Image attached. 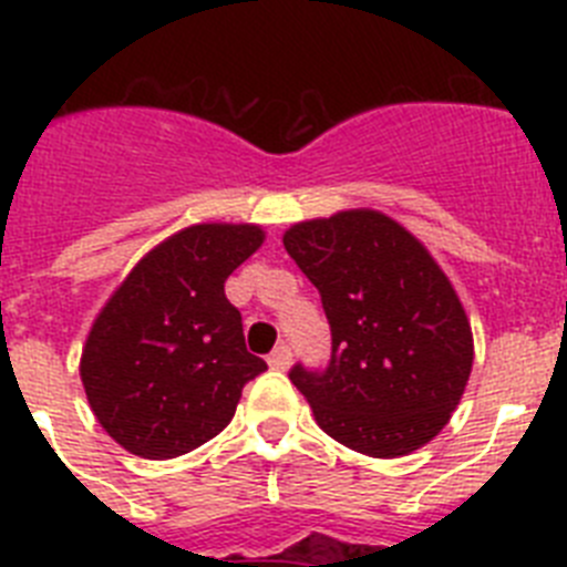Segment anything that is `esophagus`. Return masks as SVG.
Instances as JSON below:
<instances>
[{
    "mask_svg": "<svg viewBox=\"0 0 567 567\" xmlns=\"http://www.w3.org/2000/svg\"><path fill=\"white\" fill-rule=\"evenodd\" d=\"M289 363H292V349H289L287 343L275 346V352L269 354V365L278 369V372H284V369H289Z\"/></svg>",
    "mask_w": 567,
    "mask_h": 567,
    "instance_id": "esophagus-1",
    "label": "esophagus"
}]
</instances>
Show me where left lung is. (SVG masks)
Here are the masks:
<instances>
[{
	"label": "left lung",
	"mask_w": 567,
	"mask_h": 567,
	"mask_svg": "<svg viewBox=\"0 0 567 567\" xmlns=\"http://www.w3.org/2000/svg\"><path fill=\"white\" fill-rule=\"evenodd\" d=\"M284 247L332 332L323 369H289L320 429L369 457H403L437 437L465 392L474 343L423 244L374 209H349L295 224Z\"/></svg>",
	"instance_id": "left-lung-1"
}]
</instances>
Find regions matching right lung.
Instances as JSON below:
<instances>
[{"label":"right lung","mask_w":567,"mask_h":567,"mask_svg":"<svg viewBox=\"0 0 567 567\" xmlns=\"http://www.w3.org/2000/svg\"><path fill=\"white\" fill-rule=\"evenodd\" d=\"M249 224H198L144 255L96 318L82 383L104 432L147 460L187 454L233 420L267 372L247 352L229 275L260 247Z\"/></svg>","instance_id":"obj_1"}]
</instances>
